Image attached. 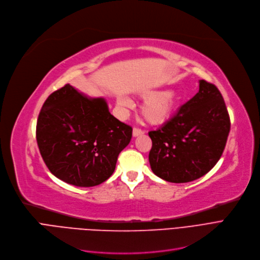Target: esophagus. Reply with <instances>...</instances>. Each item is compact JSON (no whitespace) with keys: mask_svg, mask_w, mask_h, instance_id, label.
Masks as SVG:
<instances>
[{"mask_svg":"<svg viewBox=\"0 0 260 260\" xmlns=\"http://www.w3.org/2000/svg\"><path fill=\"white\" fill-rule=\"evenodd\" d=\"M133 137L135 138V137H139V135H142V134H144V131L142 130V129H140V128H137V127H134L133 128Z\"/></svg>","mask_w":260,"mask_h":260,"instance_id":"obj_1","label":"esophagus"}]
</instances>
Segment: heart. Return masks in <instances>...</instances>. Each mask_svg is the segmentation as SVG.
I'll use <instances>...</instances> for the list:
<instances>
[{
	"mask_svg": "<svg viewBox=\"0 0 260 260\" xmlns=\"http://www.w3.org/2000/svg\"><path fill=\"white\" fill-rule=\"evenodd\" d=\"M143 98L146 101L141 107V113L151 125H160L165 122L174 112L178 101L177 94L174 91H148L143 94ZM117 104L122 108L132 106V103L126 97H119Z\"/></svg>",
	"mask_w": 260,
	"mask_h": 260,
	"instance_id": "b5f03b06",
	"label": "heart"
}]
</instances>
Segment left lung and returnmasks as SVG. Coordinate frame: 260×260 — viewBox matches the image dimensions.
Returning a JSON list of instances; mask_svg holds the SVG:
<instances>
[{
  "label": "left lung",
  "instance_id": "1",
  "mask_svg": "<svg viewBox=\"0 0 260 260\" xmlns=\"http://www.w3.org/2000/svg\"><path fill=\"white\" fill-rule=\"evenodd\" d=\"M199 92L164 125L150 131L153 174L171 183L206 175L221 157L231 129L228 109L217 86L199 81Z\"/></svg>",
  "mask_w": 260,
  "mask_h": 260
}]
</instances>
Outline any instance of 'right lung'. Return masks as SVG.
<instances>
[{
	"instance_id": "right-lung-1",
	"label": "right lung",
	"mask_w": 260,
	"mask_h": 260,
	"mask_svg": "<svg viewBox=\"0 0 260 260\" xmlns=\"http://www.w3.org/2000/svg\"><path fill=\"white\" fill-rule=\"evenodd\" d=\"M36 138L52 174L66 183L91 187L108 180L132 138V128L109 112L104 98H89L69 83L47 97Z\"/></svg>"
}]
</instances>
